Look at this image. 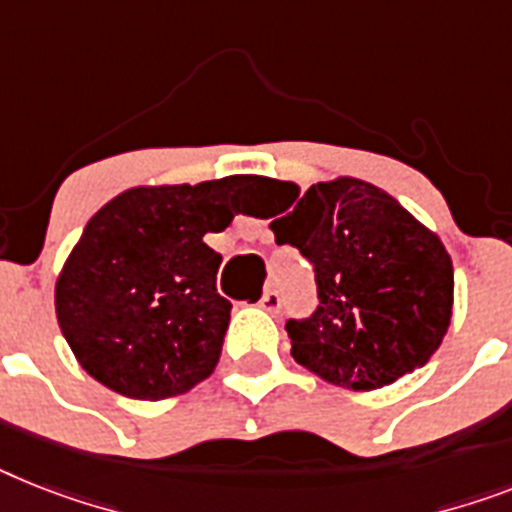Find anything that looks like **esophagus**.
Returning a JSON list of instances; mask_svg holds the SVG:
<instances>
[{
  "label": "esophagus",
  "instance_id": "esophagus-1",
  "mask_svg": "<svg viewBox=\"0 0 512 512\" xmlns=\"http://www.w3.org/2000/svg\"><path fill=\"white\" fill-rule=\"evenodd\" d=\"M259 306L264 308V311H269V314H274V311L280 308V293H277V290H264V295L259 298Z\"/></svg>",
  "mask_w": 512,
  "mask_h": 512
}]
</instances>
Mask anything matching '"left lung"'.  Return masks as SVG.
Returning <instances> with one entry per match:
<instances>
[{
  "label": "left lung",
  "mask_w": 512,
  "mask_h": 512,
  "mask_svg": "<svg viewBox=\"0 0 512 512\" xmlns=\"http://www.w3.org/2000/svg\"><path fill=\"white\" fill-rule=\"evenodd\" d=\"M285 196L272 232L314 264L319 306L287 319L293 358L324 382L369 392L424 366L453 316V261L442 240L377 185L337 177Z\"/></svg>",
  "instance_id": "1"
}]
</instances>
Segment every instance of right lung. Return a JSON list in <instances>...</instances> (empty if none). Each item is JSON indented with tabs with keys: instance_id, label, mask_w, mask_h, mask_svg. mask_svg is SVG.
Here are the masks:
<instances>
[{
	"instance_id": "right-lung-1",
	"label": "right lung",
	"mask_w": 512,
	"mask_h": 512,
	"mask_svg": "<svg viewBox=\"0 0 512 512\" xmlns=\"http://www.w3.org/2000/svg\"><path fill=\"white\" fill-rule=\"evenodd\" d=\"M253 177L149 185L88 219L54 287L57 322L83 369L133 400H164L209 377L232 303L222 256L204 243L246 211Z\"/></svg>"
}]
</instances>
